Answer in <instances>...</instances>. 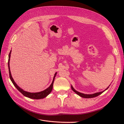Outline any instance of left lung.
<instances>
[{
  "instance_id": "1",
  "label": "left lung",
  "mask_w": 124,
  "mask_h": 124,
  "mask_svg": "<svg viewBox=\"0 0 124 124\" xmlns=\"http://www.w3.org/2000/svg\"><path fill=\"white\" fill-rule=\"evenodd\" d=\"M109 87V86H108ZM108 87L106 88V89L104 90V91H102V92H98V93H93V94H84V93H80L78 92V91H77L76 90H75L74 89V88L72 87V86L71 85V89H72V91L76 93L77 95H78V96H81V97H83V98H93V97H97L99 95H100V94H101L102 93H103L105 91H106V90L108 88Z\"/></svg>"
}]
</instances>
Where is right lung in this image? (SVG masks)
Returning <instances> with one entry per match:
<instances>
[{"mask_svg": "<svg viewBox=\"0 0 124 124\" xmlns=\"http://www.w3.org/2000/svg\"><path fill=\"white\" fill-rule=\"evenodd\" d=\"M11 53V50L10 53L9 54V59H8V68H9V77H10V78L11 81H12V83L13 84V85H14L15 87H16L18 89V91L20 92L24 96H25L26 97H28V98H29L34 99H43V98H45V97H46L48 94H50V93L52 91V89H53V83H54V81L55 78L56 77V74H57V72H56L55 75H54V77L53 78V81H52V83L51 84V85L47 88H46V89H45L44 91H43L40 92H38V93H29V92H28L24 91L23 89L19 87V86H18L16 84V82H14L12 76H11V72H10V64H9Z\"/></svg>", "mask_w": 124, "mask_h": 124, "instance_id": "add662e5", "label": "right lung"}]
</instances>
